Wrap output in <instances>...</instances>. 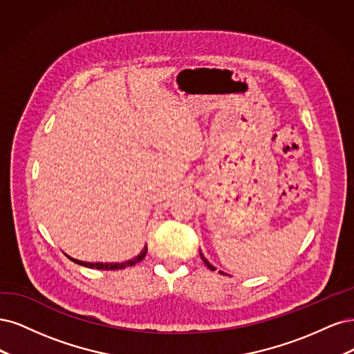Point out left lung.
Here are the masks:
<instances>
[{
  "instance_id": "left-lung-1",
  "label": "left lung",
  "mask_w": 354,
  "mask_h": 354,
  "mask_svg": "<svg viewBox=\"0 0 354 354\" xmlns=\"http://www.w3.org/2000/svg\"><path fill=\"white\" fill-rule=\"evenodd\" d=\"M200 257H201V260H203V263H204V265H206V266H207V268H209L210 270H216V268H214V266H213V265L210 263V261H209V260H207L206 257H204V254H203L201 252H200ZM219 272H221V273H223L222 270H219Z\"/></svg>"
}]
</instances>
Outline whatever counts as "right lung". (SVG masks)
Wrapping results in <instances>:
<instances>
[{
	"instance_id": "add662e5",
	"label": "right lung",
	"mask_w": 354,
	"mask_h": 354,
	"mask_svg": "<svg viewBox=\"0 0 354 354\" xmlns=\"http://www.w3.org/2000/svg\"><path fill=\"white\" fill-rule=\"evenodd\" d=\"M147 254V245L141 250V253L138 256H135L133 259L131 260H127V261H120V263H102V261H82V260H77V259H73L71 256L69 257L72 261H75V263L81 265V266H85V268H91V269H100V270H118V269H124V268H129V266H133L135 263H138V261H141Z\"/></svg>"
}]
</instances>
